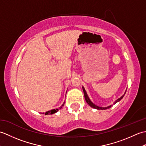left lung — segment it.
Masks as SVG:
<instances>
[{"label": "left lung", "mask_w": 146, "mask_h": 146, "mask_svg": "<svg viewBox=\"0 0 146 146\" xmlns=\"http://www.w3.org/2000/svg\"><path fill=\"white\" fill-rule=\"evenodd\" d=\"M82 88H83V93H84V96H85V100H86V103H87L91 107L94 108H96V109H98V110H105V109H107V108H110V107H111V105H110V106H108L107 107H98V106H97V105H95V104H94V103H93V102L90 100V99L89 98L87 94H86V92L85 91V89L84 88V87H83V86H82ZM125 92H126V91H125ZM125 94L122 96V97H120L119 98H118L117 100H115V101L114 102L113 105L115 104L116 103H117L118 102H119V101L121 100V99H122L123 97H124V95H125Z\"/></svg>", "instance_id": "left-lung-1"}]
</instances>
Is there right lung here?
I'll return each mask as SVG.
<instances>
[{
	"mask_svg": "<svg viewBox=\"0 0 146 146\" xmlns=\"http://www.w3.org/2000/svg\"><path fill=\"white\" fill-rule=\"evenodd\" d=\"M64 105V103L63 104V105H61V106L60 107H59L58 108H56V109H52V110H49V111H46V112H45V113H42V114H45V115H49V114H53V113H55L56 112H57V111L60 110V109H61V108L63 107V105Z\"/></svg>",
	"mask_w": 146,
	"mask_h": 146,
	"instance_id": "add662e5",
	"label": "right lung"
}]
</instances>
